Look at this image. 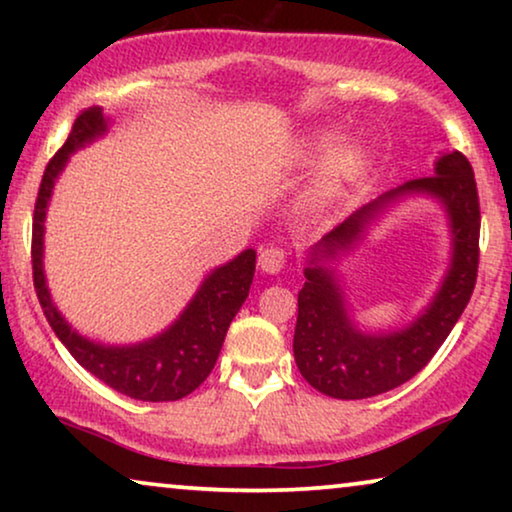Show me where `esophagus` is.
<instances>
[{
  "instance_id": "34e87169",
  "label": "esophagus",
  "mask_w": 512,
  "mask_h": 512,
  "mask_svg": "<svg viewBox=\"0 0 512 512\" xmlns=\"http://www.w3.org/2000/svg\"><path fill=\"white\" fill-rule=\"evenodd\" d=\"M258 265H261L263 272L277 275L286 265V251L282 247H265L261 249V256H258Z\"/></svg>"
}]
</instances>
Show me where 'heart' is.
I'll list each match as a JSON object with an SVG mask.
<instances>
[{
	"mask_svg": "<svg viewBox=\"0 0 512 512\" xmlns=\"http://www.w3.org/2000/svg\"><path fill=\"white\" fill-rule=\"evenodd\" d=\"M338 142V135L331 130H321L314 135L310 142V151L314 156H324ZM363 163H366V153L356 142L342 144L338 151L328 158V163L321 172L319 184H317V198L319 200H333L345 191L349 181H354L363 170Z\"/></svg>",
	"mask_w": 512,
	"mask_h": 512,
	"instance_id": "heart-1",
	"label": "heart"
}]
</instances>
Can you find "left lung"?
<instances>
[{"instance_id": "8db88e82", "label": "left lung", "mask_w": 512, "mask_h": 512, "mask_svg": "<svg viewBox=\"0 0 512 512\" xmlns=\"http://www.w3.org/2000/svg\"><path fill=\"white\" fill-rule=\"evenodd\" d=\"M410 192H429L444 202L453 226V265L437 298L422 318L403 332L361 334L346 317L344 299L330 271L317 266L318 256L332 257L358 239L374 216ZM298 291V321L293 356L300 375L331 398L356 401L401 387L433 359L466 310L478 279L480 200L473 167L464 153L438 158L433 177L412 179L380 195L333 228L312 254Z\"/></svg>"}]
</instances>
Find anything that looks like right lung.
Here are the masks:
<instances>
[{
    "instance_id": "obj_1",
    "label": "right lung",
    "mask_w": 512,
    "mask_h": 512,
    "mask_svg": "<svg viewBox=\"0 0 512 512\" xmlns=\"http://www.w3.org/2000/svg\"><path fill=\"white\" fill-rule=\"evenodd\" d=\"M107 132V118L100 107H90L76 116L62 149L48 160L32 216V279L34 291L48 324L69 354L97 380L137 401H179L200 387L212 373L235 319L249 296L256 270V251L247 249L233 261L216 268L188 303L184 314L158 338L132 347H104L81 338L55 310L44 277V221L55 179L65 167L69 153L81 149Z\"/></svg>"
}]
</instances>
